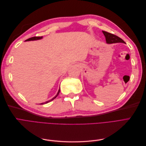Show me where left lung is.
Instances as JSON below:
<instances>
[{"label": "left lung", "instance_id": "obj_1", "mask_svg": "<svg viewBox=\"0 0 146 146\" xmlns=\"http://www.w3.org/2000/svg\"><path fill=\"white\" fill-rule=\"evenodd\" d=\"M104 35L105 36L106 39V42L108 44H112V43H117V42H122L125 43L124 41L122 40V39L118 37L116 35L107 32H105V31H102Z\"/></svg>", "mask_w": 146, "mask_h": 146}]
</instances>
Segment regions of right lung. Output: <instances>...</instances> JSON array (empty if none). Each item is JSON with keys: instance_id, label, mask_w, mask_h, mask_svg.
Wrapping results in <instances>:
<instances>
[{"instance_id": "obj_1", "label": "right lung", "mask_w": 146, "mask_h": 146, "mask_svg": "<svg viewBox=\"0 0 146 146\" xmlns=\"http://www.w3.org/2000/svg\"><path fill=\"white\" fill-rule=\"evenodd\" d=\"M42 38V36H34V37H32V38H29L28 39H27V40L26 41H33V40H38V39H41ZM60 89H59V90H58V93H57V94L54 97V98H52L51 100H48V101H47V102H44V103H42V104H40L41 105H42V104H47L48 102H50V101H52V100H53L54 99H55L57 96H58V95L59 94V93H60Z\"/></svg>"}]
</instances>
